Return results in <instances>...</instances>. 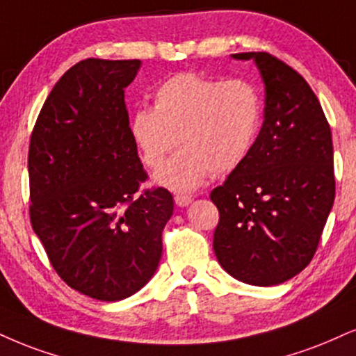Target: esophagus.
Returning a JSON list of instances; mask_svg holds the SVG:
<instances>
[{
    "label": "esophagus",
    "instance_id": "esophagus-1",
    "mask_svg": "<svg viewBox=\"0 0 356 356\" xmlns=\"http://www.w3.org/2000/svg\"><path fill=\"white\" fill-rule=\"evenodd\" d=\"M193 201L191 196L188 195H177L175 196V203H177V206H179V208H185V206H188Z\"/></svg>",
    "mask_w": 356,
    "mask_h": 356
}]
</instances>
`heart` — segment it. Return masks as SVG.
Wrapping results in <instances>:
<instances>
[{
	"label": "heart",
	"instance_id": "1",
	"mask_svg": "<svg viewBox=\"0 0 356 356\" xmlns=\"http://www.w3.org/2000/svg\"><path fill=\"white\" fill-rule=\"evenodd\" d=\"M262 120L261 95L244 79H211L177 74L153 92V108L143 107L130 120V138L156 185L193 191L209 171L227 173L243 163L256 143Z\"/></svg>",
	"mask_w": 356,
	"mask_h": 356
}]
</instances>
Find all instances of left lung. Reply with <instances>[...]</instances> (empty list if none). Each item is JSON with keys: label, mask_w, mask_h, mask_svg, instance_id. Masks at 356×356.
<instances>
[{"label": "left lung", "mask_w": 356, "mask_h": 356, "mask_svg": "<svg viewBox=\"0 0 356 356\" xmlns=\"http://www.w3.org/2000/svg\"><path fill=\"white\" fill-rule=\"evenodd\" d=\"M232 57L261 72L264 122L248 158L211 191L213 248L227 274L267 287L304 270L317 251L335 200L332 131L299 72L267 52Z\"/></svg>", "instance_id": "obj_1"}]
</instances>
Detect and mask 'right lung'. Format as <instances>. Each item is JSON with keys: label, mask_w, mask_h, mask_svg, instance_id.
I'll return each mask as SVG.
<instances>
[{"label": "right lung", "mask_w": 356, "mask_h": 356, "mask_svg": "<svg viewBox=\"0 0 356 356\" xmlns=\"http://www.w3.org/2000/svg\"><path fill=\"white\" fill-rule=\"evenodd\" d=\"M142 60H81L52 87L34 125L28 170L31 225L69 287L104 302L138 292L160 264L173 214L147 179L130 138L125 87Z\"/></svg>", "instance_id": "add662e5"}]
</instances>
